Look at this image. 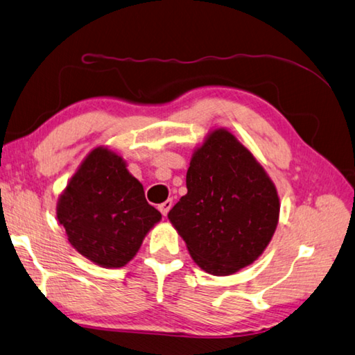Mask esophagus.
Segmentation results:
<instances>
[{"mask_svg": "<svg viewBox=\"0 0 355 355\" xmlns=\"http://www.w3.org/2000/svg\"><path fill=\"white\" fill-rule=\"evenodd\" d=\"M171 207H172V200H166L160 206H158V210H160L163 216H166L171 210Z\"/></svg>", "mask_w": 355, "mask_h": 355, "instance_id": "34e87169", "label": "esophagus"}]
</instances>
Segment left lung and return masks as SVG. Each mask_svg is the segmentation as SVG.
<instances>
[{
  "mask_svg": "<svg viewBox=\"0 0 355 355\" xmlns=\"http://www.w3.org/2000/svg\"><path fill=\"white\" fill-rule=\"evenodd\" d=\"M187 193L168 218L206 273L233 275L266 250L279 221L275 183L230 131L218 128L193 150Z\"/></svg>",
  "mask_w": 355,
  "mask_h": 355,
  "instance_id": "1",
  "label": "left lung"
}]
</instances>
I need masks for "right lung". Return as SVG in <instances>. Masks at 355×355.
Wrapping results in <instances>:
<instances>
[{"instance_id":"add662e5","label":"right lung","mask_w":355,"mask_h":355,"mask_svg":"<svg viewBox=\"0 0 355 355\" xmlns=\"http://www.w3.org/2000/svg\"><path fill=\"white\" fill-rule=\"evenodd\" d=\"M56 215L70 244L105 268L126 266L162 220L123 158L105 146L80 163L58 200Z\"/></svg>"}]
</instances>
